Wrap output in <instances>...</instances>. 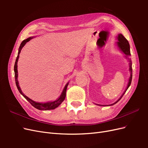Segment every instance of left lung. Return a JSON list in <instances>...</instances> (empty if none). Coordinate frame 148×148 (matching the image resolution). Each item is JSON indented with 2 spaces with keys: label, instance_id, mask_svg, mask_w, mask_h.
Returning a JSON list of instances; mask_svg holds the SVG:
<instances>
[{
  "label": "left lung",
  "instance_id": "obj_1",
  "mask_svg": "<svg viewBox=\"0 0 148 148\" xmlns=\"http://www.w3.org/2000/svg\"><path fill=\"white\" fill-rule=\"evenodd\" d=\"M117 38H118V40H119V41L117 42V46H119V47L120 48V50L125 53V56H126V57L129 59V62H130V69L129 70H130V71L131 75H130V79H129V82H128V83L127 88L126 89V90H125V91L124 92V93L123 94V95L120 97V98L117 101H116L115 103H114L113 104H111V105H114V104H116V103L119 102L121 99V98L123 97V96L124 95V94L125 93V92H126V91L127 90L128 88H129V86H130L131 83H132V62L131 59H130V57L131 56L130 50V44L128 43V41L127 40V39L125 38L122 34H119L118 35Z\"/></svg>",
  "mask_w": 148,
  "mask_h": 148
}]
</instances>
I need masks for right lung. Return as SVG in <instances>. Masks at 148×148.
Here are the masks:
<instances>
[{"label": "right lung", "instance_id": "1", "mask_svg": "<svg viewBox=\"0 0 148 148\" xmlns=\"http://www.w3.org/2000/svg\"><path fill=\"white\" fill-rule=\"evenodd\" d=\"M32 39V38H29L23 40L22 42L20 44V46L19 47V50H18V56L16 57V59L15 60V65H14V71H15V83H16V87L18 89L19 92H20L21 95H23V96L25 98V99L27 100L30 104L32 105L35 108H36L37 109L39 110H52V109H56V107H57L59 106L61 103L63 102L65 99V96H66V88L67 86H68V84L69 83H67L65 86L64 89L63 91H62V94L59 97V99H57L56 101H53V102H46V103H40V102H34L33 100H31V99H29V97H28L27 96H26L22 92L21 89L19 86V84H18V70H17V62H18V58H19V55H20V53L21 52V49L23 48V47L25 45V44L28 42L30 39Z\"/></svg>", "mask_w": 148, "mask_h": 148}]
</instances>
